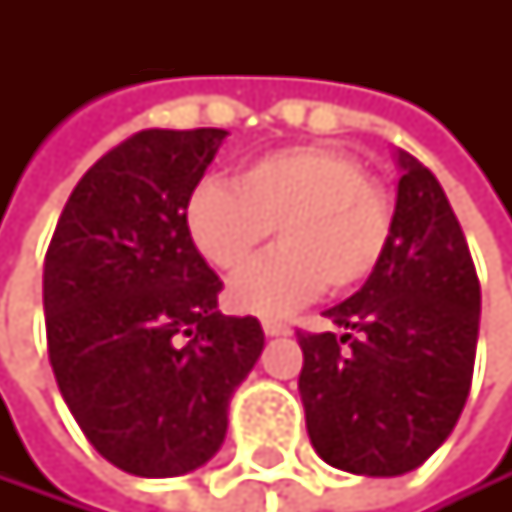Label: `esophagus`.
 Segmentation results:
<instances>
[{
	"mask_svg": "<svg viewBox=\"0 0 512 512\" xmlns=\"http://www.w3.org/2000/svg\"><path fill=\"white\" fill-rule=\"evenodd\" d=\"M288 331H291L288 322H282V319H264V334H267V338H285Z\"/></svg>",
	"mask_w": 512,
	"mask_h": 512,
	"instance_id": "obj_1",
	"label": "esophagus"
}]
</instances>
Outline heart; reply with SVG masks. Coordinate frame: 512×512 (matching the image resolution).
Here are the masks:
<instances>
[{
	"label": "heart",
	"instance_id": "1",
	"mask_svg": "<svg viewBox=\"0 0 512 512\" xmlns=\"http://www.w3.org/2000/svg\"><path fill=\"white\" fill-rule=\"evenodd\" d=\"M283 245L230 285V304L282 316L331 291L362 285L384 261L393 233L387 190L359 159L325 144L270 150L239 165L233 184L199 181L184 202L193 248L221 273H239L272 227Z\"/></svg>",
	"mask_w": 512,
	"mask_h": 512
}]
</instances>
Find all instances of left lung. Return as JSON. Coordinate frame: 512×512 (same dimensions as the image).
Here are the masks:
<instances>
[{
    "label": "left lung",
    "instance_id": "1",
    "mask_svg": "<svg viewBox=\"0 0 512 512\" xmlns=\"http://www.w3.org/2000/svg\"><path fill=\"white\" fill-rule=\"evenodd\" d=\"M393 233L353 298L325 310L341 334H298L316 455L356 476H402L455 430L476 362L479 279L445 190L399 150Z\"/></svg>",
    "mask_w": 512,
    "mask_h": 512
}]
</instances>
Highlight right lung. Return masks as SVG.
I'll use <instances>...</instances> for the list:
<instances>
[{
  "instance_id": "add662e5",
  "label": "right lung",
  "mask_w": 512,
  "mask_h": 512,
  "mask_svg": "<svg viewBox=\"0 0 512 512\" xmlns=\"http://www.w3.org/2000/svg\"><path fill=\"white\" fill-rule=\"evenodd\" d=\"M224 128L137 131L97 159L54 227L42 304L48 359L76 424L144 479L208 464L236 387L264 350L254 316H224L184 230V202Z\"/></svg>"
}]
</instances>
